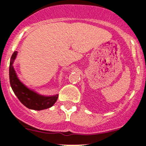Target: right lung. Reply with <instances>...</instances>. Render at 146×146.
<instances>
[{
    "label": "right lung",
    "mask_w": 146,
    "mask_h": 146,
    "mask_svg": "<svg viewBox=\"0 0 146 146\" xmlns=\"http://www.w3.org/2000/svg\"><path fill=\"white\" fill-rule=\"evenodd\" d=\"M16 54L17 52L15 51L12 54L9 66L10 84L15 95L25 107L31 110H42L51 107L56 102L58 95L56 94L52 96H42L24 85L18 78L13 67V61L16 59Z\"/></svg>",
    "instance_id": "1"
}]
</instances>
